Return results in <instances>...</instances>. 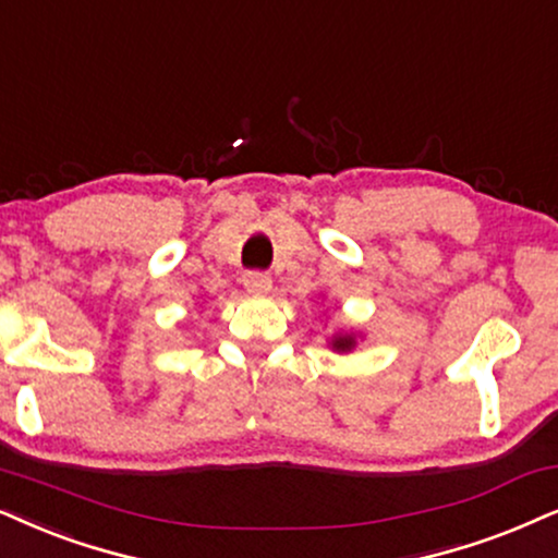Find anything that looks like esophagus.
<instances>
[{
  "label": "esophagus",
  "instance_id": "34e87169",
  "mask_svg": "<svg viewBox=\"0 0 558 558\" xmlns=\"http://www.w3.org/2000/svg\"><path fill=\"white\" fill-rule=\"evenodd\" d=\"M243 287L251 294H269L271 292V277L264 271H248L243 274Z\"/></svg>",
  "mask_w": 558,
  "mask_h": 558
}]
</instances>
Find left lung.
<instances>
[{
    "label": "left lung",
    "mask_w": 558,
    "mask_h": 558,
    "mask_svg": "<svg viewBox=\"0 0 558 558\" xmlns=\"http://www.w3.org/2000/svg\"><path fill=\"white\" fill-rule=\"evenodd\" d=\"M356 332H349V330H338L336 336L330 338L328 345L336 353H351L353 349H356Z\"/></svg>",
    "instance_id": "1"
}]
</instances>
